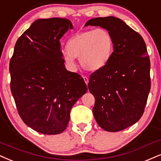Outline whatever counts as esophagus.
I'll list each match as a JSON object with an SVG mask.
<instances>
[{
    "instance_id": "obj_1",
    "label": "esophagus",
    "mask_w": 161,
    "mask_h": 161,
    "mask_svg": "<svg viewBox=\"0 0 161 161\" xmlns=\"http://www.w3.org/2000/svg\"><path fill=\"white\" fill-rule=\"evenodd\" d=\"M84 77V81H85V83H86V84L87 85L88 84V83H89V78L87 77H86V76H84V77Z\"/></svg>"
}]
</instances>
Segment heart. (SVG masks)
Listing matches in <instances>:
<instances>
[{
    "label": "heart",
    "instance_id": "b5f03b06",
    "mask_svg": "<svg viewBox=\"0 0 161 161\" xmlns=\"http://www.w3.org/2000/svg\"><path fill=\"white\" fill-rule=\"evenodd\" d=\"M113 47L112 36L107 30H88L76 33L69 39L63 58L69 66H74L75 57H79L82 68L96 71L108 63Z\"/></svg>",
    "mask_w": 161,
    "mask_h": 161
}]
</instances>
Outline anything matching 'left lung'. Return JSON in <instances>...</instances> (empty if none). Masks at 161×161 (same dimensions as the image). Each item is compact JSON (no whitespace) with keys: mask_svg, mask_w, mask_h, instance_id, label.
<instances>
[{"mask_svg":"<svg viewBox=\"0 0 161 161\" xmlns=\"http://www.w3.org/2000/svg\"><path fill=\"white\" fill-rule=\"evenodd\" d=\"M88 25L106 29L114 40L108 63L89 80V90L96 98L93 115L104 130L119 131L139 121L147 102L151 80L146 43L118 18L92 19L85 24Z\"/></svg>","mask_w":161,"mask_h":161,"instance_id":"obj_1","label":"left lung"}]
</instances>
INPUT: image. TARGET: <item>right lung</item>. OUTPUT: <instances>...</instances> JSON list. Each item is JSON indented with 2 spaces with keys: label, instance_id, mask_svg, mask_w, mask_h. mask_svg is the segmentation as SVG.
<instances>
[{
  "label": "right lung",
  "instance_id": "obj_1",
  "mask_svg": "<svg viewBox=\"0 0 161 161\" xmlns=\"http://www.w3.org/2000/svg\"><path fill=\"white\" fill-rule=\"evenodd\" d=\"M69 19H40L19 37L9 62L10 88L23 122L43 134L64 131L70 110L87 91L83 77L65 69L59 39Z\"/></svg>",
  "mask_w": 161,
  "mask_h": 161
}]
</instances>
